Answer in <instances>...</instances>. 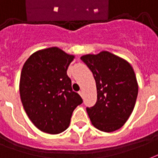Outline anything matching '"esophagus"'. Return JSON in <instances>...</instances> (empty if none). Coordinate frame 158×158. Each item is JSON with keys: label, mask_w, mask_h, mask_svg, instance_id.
Returning a JSON list of instances; mask_svg holds the SVG:
<instances>
[{"label": "esophagus", "mask_w": 158, "mask_h": 158, "mask_svg": "<svg viewBox=\"0 0 158 158\" xmlns=\"http://www.w3.org/2000/svg\"><path fill=\"white\" fill-rule=\"evenodd\" d=\"M79 95H80V96L82 97V98L84 97V92H83V91H79Z\"/></svg>", "instance_id": "1"}]
</instances>
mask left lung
Segmentation results:
<instances>
[{"instance_id":"1","label":"left lung","mask_w":158,"mask_h":158,"mask_svg":"<svg viewBox=\"0 0 158 158\" xmlns=\"http://www.w3.org/2000/svg\"><path fill=\"white\" fill-rule=\"evenodd\" d=\"M93 73L97 89V101L86 108L91 123L104 132L120 129L135 107L138 84L128 62L107 51L81 57Z\"/></svg>"}]
</instances>
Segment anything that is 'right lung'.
Here are the masks:
<instances>
[{"mask_svg": "<svg viewBox=\"0 0 158 158\" xmlns=\"http://www.w3.org/2000/svg\"><path fill=\"white\" fill-rule=\"evenodd\" d=\"M75 58L57 47L38 50L23 65L19 91L23 108L37 129L59 134L67 129L73 111L83 102L72 90L67 69Z\"/></svg>", "mask_w": 158, "mask_h": 158, "instance_id": "right-lung-1", "label": "right lung"}]
</instances>
